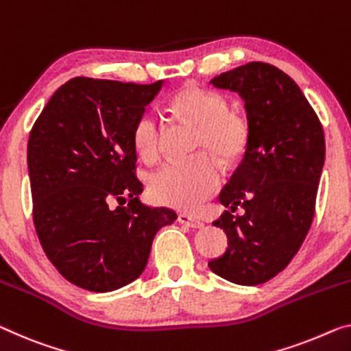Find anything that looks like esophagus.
Masks as SVG:
<instances>
[{
  "label": "esophagus",
  "mask_w": 351,
  "mask_h": 351,
  "mask_svg": "<svg viewBox=\"0 0 351 351\" xmlns=\"http://www.w3.org/2000/svg\"><path fill=\"white\" fill-rule=\"evenodd\" d=\"M179 223H182L183 226H188V228H193V229L204 228V223H202L201 219L190 217V215H186V213H180L179 215Z\"/></svg>",
  "instance_id": "1"
}]
</instances>
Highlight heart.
<instances>
[{
  "label": "heart",
  "mask_w": 351,
  "mask_h": 351,
  "mask_svg": "<svg viewBox=\"0 0 351 351\" xmlns=\"http://www.w3.org/2000/svg\"><path fill=\"white\" fill-rule=\"evenodd\" d=\"M176 116L197 127L196 150H210L223 163L243 152L247 143V123L239 112L228 110L223 95L190 86L169 101ZM133 143L139 157L152 161L161 154V128L150 112L139 116L133 127ZM219 168L208 155L186 161H171L155 171L149 179V193L157 204L194 210L217 191Z\"/></svg>",
  "instance_id": "b5f03b06"
}]
</instances>
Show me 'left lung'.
Masks as SVG:
<instances>
[{"label": "left lung", "mask_w": 351, "mask_h": 351, "mask_svg": "<svg viewBox=\"0 0 351 351\" xmlns=\"http://www.w3.org/2000/svg\"><path fill=\"white\" fill-rule=\"evenodd\" d=\"M215 88L245 101L247 143L243 160L219 193L229 210L213 221L228 235V250L208 262L226 281L267 282L289 265L314 218L325 163V134L304 94L282 70L250 62L215 77Z\"/></svg>", "instance_id": "left-lung-1"}]
</instances>
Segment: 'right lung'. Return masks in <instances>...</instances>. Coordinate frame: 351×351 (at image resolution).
Masks as SVG:
<instances>
[{
    "instance_id": "right-lung-1",
    "label": "right lung",
    "mask_w": 351,
    "mask_h": 351,
    "mask_svg": "<svg viewBox=\"0 0 351 351\" xmlns=\"http://www.w3.org/2000/svg\"><path fill=\"white\" fill-rule=\"evenodd\" d=\"M161 86L72 78L29 133L40 245L69 282L90 292H111L141 276L155 234L177 219L174 210L139 201L143 183L134 176L133 127ZM114 200L120 206L111 208Z\"/></svg>"
}]
</instances>
